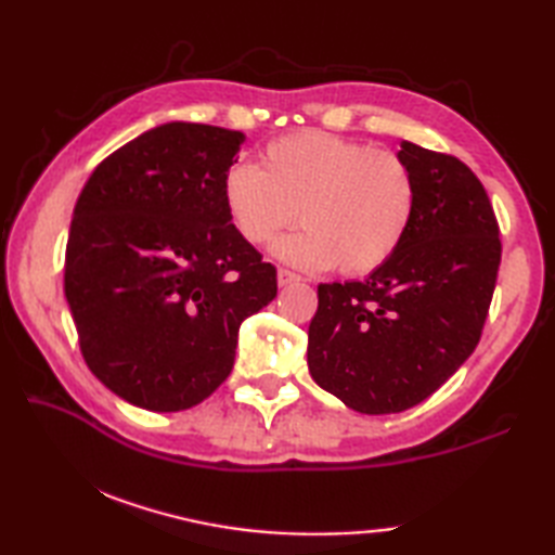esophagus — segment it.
Wrapping results in <instances>:
<instances>
[{
	"label": "esophagus",
	"instance_id": "1",
	"mask_svg": "<svg viewBox=\"0 0 555 555\" xmlns=\"http://www.w3.org/2000/svg\"><path fill=\"white\" fill-rule=\"evenodd\" d=\"M276 279H279V286L298 284V281H300V276L296 274V271H291V269H279L276 271Z\"/></svg>",
	"mask_w": 555,
	"mask_h": 555
}]
</instances>
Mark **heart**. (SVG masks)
<instances>
[{"label":"heart","instance_id":"1","mask_svg":"<svg viewBox=\"0 0 555 555\" xmlns=\"http://www.w3.org/2000/svg\"><path fill=\"white\" fill-rule=\"evenodd\" d=\"M221 203L245 243L264 245L293 221L302 231L276 255L302 269L364 276L396 255L417 209V181L393 152L324 131L271 140L262 169L235 162L221 176Z\"/></svg>","mask_w":555,"mask_h":555}]
</instances>
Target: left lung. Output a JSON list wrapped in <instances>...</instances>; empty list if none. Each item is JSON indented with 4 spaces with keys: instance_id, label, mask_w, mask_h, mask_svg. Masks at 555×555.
<instances>
[{
    "instance_id": "8db88e82",
    "label": "left lung",
    "mask_w": 555,
    "mask_h": 555,
    "mask_svg": "<svg viewBox=\"0 0 555 555\" xmlns=\"http://www.w3.org/2000/svg\"><path fill=\"white\" fill-rule=\"evenodd\" d=\"M417 209L396 255L367 279L317 286L308 367L364 415L429 398L473 356L501 264L499 221L467 164L403 140Z\"/></svg>"
}]
</instances>
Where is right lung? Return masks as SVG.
Here are the masks:
<instances>
[{
    "mask_svg": "<svg viewBox=\"0 0 555 555\" xmlns=\"http://www.w3.org/2000/svg\"><path fill=\"white\" fill-rule=\"evenodd\" d=\"M245 135L171 121L98 164L70 219L64 293L90 372L126 403L179 412L233 370L276 269L235 231L221 176Z\"/></svg>",
    "mask_w": 555,
    "mask_h": 555,
    "instance_id": "right-lung-1",
    "label": "right lung"
}]
</instances>
